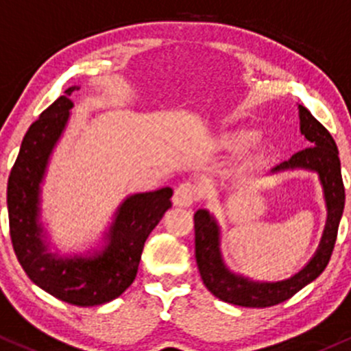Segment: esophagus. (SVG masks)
Returning a JSON list of instances; mask_svg holds the SVG:
<instances>
[{
    "mask_svg": "<svg viewBox=\"0 0 351 351\" xmlns=\"http://www.w3.org/2000/svg\"><path fill=\"white\" fill-rule=\"evenodd\" d=\"M199 195H201V191H199L197 186L191 182H184L176 189L172 201L177 207H191L197 201Z\"/></svg>",
    "mask_w": 351,
    "mask_h": 351,
    "instance_id": "34e87169",
    "label": "esophagus"
}]
</instances>
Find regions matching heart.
<instances>
[{"label": "heart", "instance_id": "1", "mask_svg": "<svg viewBox=\"0 0 351 351\" xmlns=\"http://www.w3.org/2000/svg\"><path fill=\"white\" fill-rule=\"evenodd\" d=\"M258 137V132L250 127H236V129L224 130L222 134L217 135L216 147L224 152H241V150L247 149L252 143V159L254 162H261L267 154V145L265 141Z\"/></svg>", "mask_w": 351, "mask_h": 351}]
</instances>
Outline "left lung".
Instances as JSON below:
<instances>
[{
	"mask_svg": "<svg viewBox=\"0 0 351 351\" xmlns=\"http://www.w3.org/2000/svg\"><path fill=\"white\" fill-rule=\"evenodd\" d=\"M298 115L300 132L310 147L296 152L288 160L274 165L269 169L267 176L289 171H308L318 176L326 206V222L322 239L310 261L293 276L281 281H256L229 269L221 251L219 221L207 209H197L194 214V229L195 261L199 273L206 288L226 303L244 308H266L282 303L315 281L325 271L333 252L345 207V187L341 180L338 149L330 132L310 114L308 108L298 105Z\"/></svg>",
	"mask_w": 351,
	"mask_h": 351,
	"instance_id": "1",
	"label": "left lung"
}]
</instances>
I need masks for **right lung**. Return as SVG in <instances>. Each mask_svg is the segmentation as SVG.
<instances>
[{
  "label": "right lung",
  "instance_id": "right-lung-1",
  "mask_svg": "<svg viewBox=\"0 0 351 351\" xmlns=\"http://www.w3.org/2000/svg\"><path fill=\"white\" fill-rule=\"evenodd\" d=\"M78 88H66L26 132L8 179L10 234L18 261L36 286L75 306H99L134 282L147 237L172 206V189L127 195L99 243L86 252L51 251L50 232L41 219V187L69 125L73 108L70 97Z\"/></svg>",
  "mask_w": 351,
  "mask_h": 351
}]
</instances>
